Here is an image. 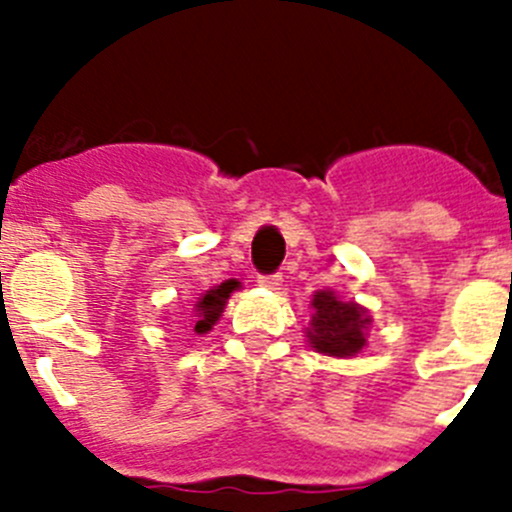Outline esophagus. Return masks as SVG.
I'll return each instance as SVG.
<instances>
[{"label": "esophagus", "instance_id": "1", "mask_svg": "<svg viewBox=\"0 0 512 512\" xmlns=\"http://www.w3.org/2000/svg\"><path fill=\"white\" fill-rule=\"evenodd\" d=\"M282 274H259V284L266 289H282Z\"/></svg>", "mask_w": 512, "mask_h": 512}]
</instances>
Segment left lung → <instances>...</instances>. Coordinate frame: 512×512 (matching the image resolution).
<instances>
[{
    "mask_svg": "<svg viewBox=\"0 0 512 512\" xmlns=\"http://www.w3.org/2000/svg\"><path fill=\"white\" fill-rule=\"evenodd\" d=\"M312 328L307 330L315 351L328 356H354L366 346L364 330L369 325L366 310L356 302H341L333 292L320 289L312 297Z\"/></svg>",
    "mask_w": 512,
    "mask_h": 512,
    "instance_id": "1",
    "label": "left lung"
}]
</instances>
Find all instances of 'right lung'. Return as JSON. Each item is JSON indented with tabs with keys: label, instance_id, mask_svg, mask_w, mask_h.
Wrapping results in <instances>:
<instances>
[{
	"label": "right lung",
	"instance_id": "1",
	"mask_svg": "<svg viewBox=\"0 0 512 512\" xmlns=\"http://www.w3.org/2000/svg\"><path fill=\"white\" fill-rule=\"evenodd\" d=\"M235 287H238V282H235V279H228V282H223L220 287L210 289L205 297H200V302H197V325H194L197 333H207V330L215 325V320L220 318V312H223L225 300H228L230 292H233Z\"/></svg>",
	"mask_w": 512,
	"mask_h": 512
}]
</instances>
